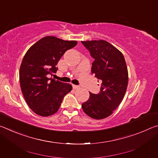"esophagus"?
<instances>
[{"instance_id":"esophagus-1","label":"esophagus","mask_w":158,"mask_h":158,"mask_svg":"<svg viewBox=\"0 0 158 158\" xmlns=\"http://www.w3.org/2000/svg\"><path fill=\"white\" fill-rule=\"evenodd\" d=\"M73 89H74V90H77V89H79V85H74V84H73Z\"/></svg>"}]
</instances>
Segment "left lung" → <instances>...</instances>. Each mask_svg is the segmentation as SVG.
I'll return each instance as SVG.
<instances>
[{
    "label": "left lung",
    "instance_id": "8db88e82",
    "mask_svg": "<svg viewBox=\"0 0 158 158\" xmlns=\"http://www.w3.org/2000/svg\"><path fill=\"white\" fill-rule=\"evenodd\" d=\"M94 61L91 73L102 84L98 94L90 97L81 107L88 116L103 119L110 116L124 98L128 84V72L123 53L105 40L81 41Z\"/></svg>",
    "mask_w": 158,
    "mask_h": 158
}]
</instances>
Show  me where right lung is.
I'll list each match as a JSON object with an SVG mask.
<instances>
[{"instance_id": "add662e5", "label": "right lung", "mask_w": 158, "mask_h": 158, "mask_svg": "<svg viewBox=\"0 0 158 158\" xmlns=\"http://www.w3.org/2000/svg\"><path fill=\"white\" fill-rule=\"evenodd\" d=\"M77 44V41L47 36L26 53L19 69L21 89L29 107L39 116H49L57 112L64 96L73 89L71 84L48 76L56 73L60 58Z\"/></svg>"}]
</instances>
